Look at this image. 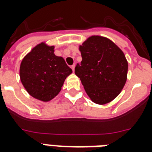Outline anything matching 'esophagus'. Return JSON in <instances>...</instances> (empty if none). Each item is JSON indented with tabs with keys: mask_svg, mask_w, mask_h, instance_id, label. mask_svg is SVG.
I'll return each instance as SVG.
<instances>
[{
	"mask_svg": "<svg viewBox=\"0 0 152 152\" xmlns=\"http://www.w3.org/2000/svg\"><path fill=\"white\" fill-rule=\"evenodd\" d=\"M71 69H72V72H74V71H75V64L72 65V66H71Z\"/></svg>",
	"mask_w": 152,
	"mask_h": 152,
	"instance_id": "obj_1",
	"label": "esophagus"
}]
</instances>
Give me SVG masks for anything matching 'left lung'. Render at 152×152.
Wrapping results in <instances>:
<instances>
[{"label":"left lung","mask_w":152,"mask_h":152,"mask_svg":"<svg viewBox=\"0 0 152 152\" xmlns=\"http://www.w3.org/2000/svg\"><path fill=\"white\" fill-rule=\"evenodd\" d=\"M82 61L75 68L92 101L104 105L114 100L127 81L128 63L123 51L110 39L92 35L79 45Z\"/></svg>","instance_id":"left-lung-1"}]
</instances>
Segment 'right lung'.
<instances>
[{"mask_svg":"<svg viewBox=\"0 0 152 152\" xmlns=\"http://www.w3.org/2000/svg\"><path fill=\"white\" fill-rule=\"evenodd\" d=\"M54 45L45 42L36 45L21 60L20 80L30 96L43 102L59 94L65 80L72 73L64 58L54 53Z\"/></svg>","mask_w":152,"mask_h":152,"instance_id":"1","label":"right lung"}]
</instances>
